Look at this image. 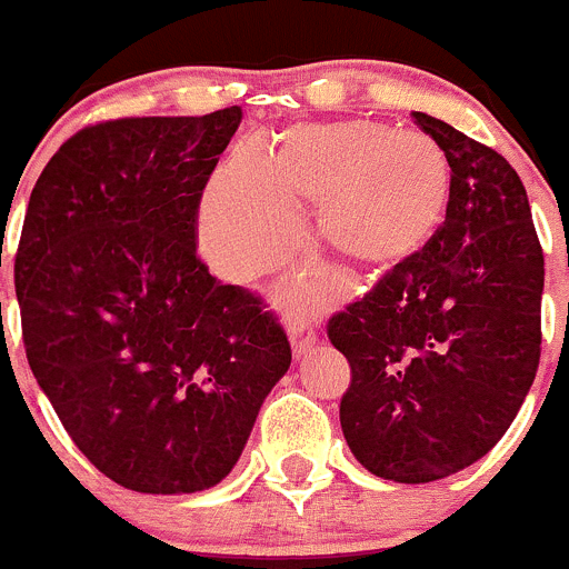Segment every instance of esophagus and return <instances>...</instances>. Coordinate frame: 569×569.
Masks as SVG:
<instances>
[{
    "instance_id": "1",
    "label": "esophagus",
    "mask_w": 569,
    "mask_h": 569,
    "mask_svg": "<svg viewBox=\"0 0 569 569\" xmlns=\"http://www.w3.org/2000/svg\"><path fill=\"white\" fill-rule=\"evenodd\" d=\"M287 335H290V346L296 357H301V353H307L309 348L315 346V329L312 323H307V320H290Z\"/></svg>"
}]
</instances>
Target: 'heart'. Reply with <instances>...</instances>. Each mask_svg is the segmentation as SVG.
Here are the masks:
<instances>
[{"mask_svg":"<svg viewBox=\"0 0 569 569\" xmlns=\"http://www.w3.org/2000/svg\"><path fill=\"white\" fill-rule=\"evenodd\" d=\"M451 162L426 132L385 121L296 123L268 154L243 143L210 179L199 210V243L223 279L249 284L301 249L292 207H318L320 240L359 268L387 271L418 254L446 218ZM335 277L296 273L290 307L326 301Z\"/></svg>","mask_w":569,"mask_h":569,"instance_id":"obj_1","label":"heart"}]
</instances>
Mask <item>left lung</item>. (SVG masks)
<instances>
[{
	"label": "left lung",
	"instance_id": "obj_1",
	"mask_svg": "<svg viewBox=\"0 0 569 569\" xmlns=\"http://www.w3.org/2000/svg\"><path fill=\"white\" fill-rule=\"evenodd\" d=\"M412 118L451 162L446 221L329 320V340L351 365L340 426L357 462L429 483L492 451L520 412L539 368L545 257L506 157Z\"/></svg>",
	"mask_w": 569,
	"mask_h": 569
}]
</instances>
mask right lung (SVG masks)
<instances>
[{"label":"right lung","mask_w":569,"mask_h":569,"mask_svg":"<svg viewBox=\"0 0 569 569\" xmlns=\"http://www.w3.org/2000/svg\"><path fill=\"white\" fill-rule=\"evenodd\" d=\"M243 110L118 118L66 140L16 254L27 362L96 470L149 495L229 476L290 342L196 254L201 190Z\"/></svg>","instance_id":"1"}]
</instances>
